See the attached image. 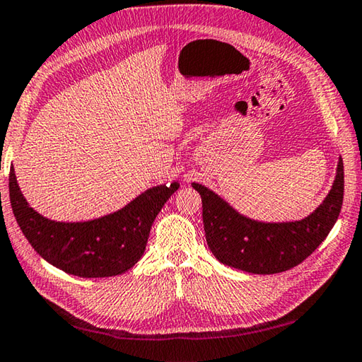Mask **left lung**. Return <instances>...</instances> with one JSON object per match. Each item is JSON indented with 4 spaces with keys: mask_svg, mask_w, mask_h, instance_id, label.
I'll list each match as a JSON object with an SVG mask.
<instances>
[{
    "mask_svg": "<svg viewBox=\"0 0 362 362\" xmlns=\"http://www.w3.org/2000/svg\"><path fill=\"white\" fill-rule=\"evenodd\" d=\"M200 194L208 248L229 267L257 275H272L299 265L325 242L344 202V162L326 199L300 221L262 223L240 214L211 189L192 182Z\"/></svg>",
    "mask_w": 362,
    "mask_h": 362,
    "instance_id": "left-lung-1",
    "label": "left lung"
}]
</instances>
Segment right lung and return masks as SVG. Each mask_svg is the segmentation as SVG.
<instances>
[{
	"label": "right lung",
	"instance_id": "obj_1",
	"mask_svg": "<svg viewBox=\"0 0 362 362\" xmlns=\"http://www.w3.org/2000/svg\"><path fill=\"white\" fill-rule=\"evenodd\" d=\"M177 189V181L160 185L106 216L59 223L35 211L21 192L14 168L9 173L12 213L30 245L54 267L82 278L116 276L130 270L143 256L158 211Z\"/></svg>",
	"mask_w": 362,
	"mask_h": 362
}]
</instances>
